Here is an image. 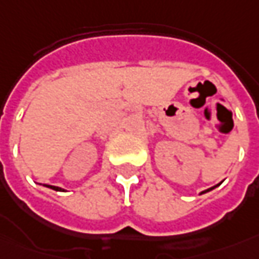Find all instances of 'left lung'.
Returning a JSON list of instances; mask_svg holds the SVG:
<instances>
[{"label": "left lung", "mask_w": 259, "mask_h": 259, "mask_svg": "<svg viewBox=\"0 0 259 259\" xmlns=\"http://www.w3.org/2000/svg\"><path fill=\"white\" fill-rule=\"evenodd\" d=\"M223 182H220V183H217V185H215V186H213V187H210V189H207V190H203V192H201L200 194H204V193H207V192H210V190H213V189H215V187L217 186H220V185H222Z\"/></svg>", "instance_id": "left-lung-1"}]
</instances>
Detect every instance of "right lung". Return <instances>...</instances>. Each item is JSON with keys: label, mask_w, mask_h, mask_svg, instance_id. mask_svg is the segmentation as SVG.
Returning <instances> with one entry per match:
<instances>
[{"label": "right lung", "mask_w": 259, "mask_h": 259, "mask_svg": "<svg viewBox=\"0 0 259 259\" xmlns=\"http://www.w3.org/2000/svg\"><path fill=\"white\" fill-rule=\"evenodd\" d=\"M46 187H49L52 190H56V192H65V189H62V187H58V186H52V185H45Z\"/></svg>", "instance_id": "obj_1"}]
</instances>
